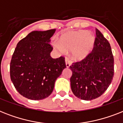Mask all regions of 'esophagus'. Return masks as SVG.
I'll list each match as a JSON object with an SVG mask.
<instances>
[{"label": "esophagus", "mask_w": 123, "mask_h": 123, "mask_svg": "<svg viewBox=\"0 0 123 123\" xmlns=\"http://www.w3.org/2000/svg\"><path fill=\"white\" fill-rule=\"evenodd\" d=\"M65 63H66V67L67 68L69 67L70 66V62L68 58H65Z\"/></svg>", "instance_id": "34e87169"}]
</instances>
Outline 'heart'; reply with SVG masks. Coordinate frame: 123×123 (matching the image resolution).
<instances>
[{"label":"heart","instance_id":"obj_1","mask_svg":"<svg viewBox=\"0 0 123 123\" xmlns=\"http://www.w3.org/2000/svg\"><path fill=\"white\" fill-rule=\"evenodd\" d=\"M95 37L84 30H77L63 34L59 39L58 48L62 51L72 50V56L82 60L89 55L94 48Z\"/></svg>","mask_w":123,"mask_h":123}]
</instances>
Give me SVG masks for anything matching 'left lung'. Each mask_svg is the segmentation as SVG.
<instances>
[{
	"mask_svg": "<svg viewBox=\"0 0 123 123\" xmlns=\"http://www.w3.org/2000/svg\"><path fill=\"white\" fill-rule=\"evenodd\" d=\"M114 56L109 41L96 28L94 48L84 60L72 63L70 68L72 91L75 97L91 100L101 95L111 83L114 74Z\"/></svg>",
	"mask_w": 123,
	"mask_h": 123,
	"instance_id": "obj_1",
	"label": "left lung"
}]
</instances>
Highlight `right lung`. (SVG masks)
I'll return each mask as SVG.
<instances>
[{
	"label": "right lung",
	"mask_w": 123,
	"mask_h": 123,
	"mask_svg": "<svg viewBox=\"0 0 123 123\" xmlns=\"http://www.w3.org/2000/svg\"><path fill=\"white\" fill-rule=\"evenodd\" d=\"M56 29L33 31L18 43L10 63V77L16 89L26 98L43 100L53 91L55 82L66 68L65 58L50 56V38Z\"/></svg>",
	"instance_id": "add662e5"
}]
</instances>
